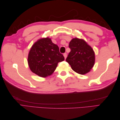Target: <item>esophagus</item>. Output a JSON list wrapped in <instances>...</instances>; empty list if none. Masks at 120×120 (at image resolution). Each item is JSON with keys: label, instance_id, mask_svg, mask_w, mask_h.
<instances>
[{"label": "esophagus", "instance_id": "1", "mask_svg": "<svg viewBox=\"0 0 120 120\" xmlns=\"http://www.w3.org/2000/svg\"><path fill=\"white\" fill-rule=\"evenodd\" d=\"M64 59H66V58H67V53H64Z\"/></svg>", "mask_w": 120, "mask_h": 120}]
</instances>
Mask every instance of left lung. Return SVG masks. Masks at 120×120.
<instances>
[{
  "instance_id": "1",
  "label": "left lung",
  "mask_w": 120,
  "mask_h": 120,
  "mask_svg": "<svg viewBox=\"0 0 120 120\" xmlns=\"http://www.w3.org/2000/svg\"><path fill=\"white\" fill-rule=\"evenodd\" d=\"M71 52L66 59L72 70L81 75L89 72L93 67L95 56L93 49L84 40L75 38L69 43Z\"/></svg>"
}]
</instances>
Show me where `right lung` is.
<instances>
[{"mask_svg":"<svg viewBox=\"0 0 120 120\" xmlns=\"http://www.w3.org/2000/svg\"><path fill=\"white\" fill-rule=\"evenodd\" d=\"M64 60L58 46L49 38L39 39L32 46L28 56L30 70L39 77L45 78L51 75L57 64Z\"/></svg>","mask_w":120,"mask_h":120,"instance_id":"1","label":"right lung"}]
</instances>
